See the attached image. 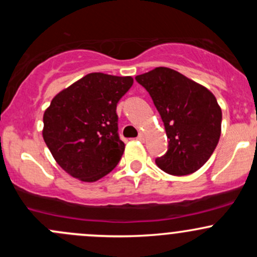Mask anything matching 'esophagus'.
<instances>
[{"mask_svg":"<svg viewBox=\"0 0 257 257\" xmlns=\"http://www.w3.org/2000/svg\"><path fill=\"white\" fill-rule=\"evenodd\" d=\"M138 141H144V134L143 133H139Z\"/></svg>","mask_w":257,"mask_h":257,"instance_id":"esophagus-1","label":"esophagus"}]
</instances>
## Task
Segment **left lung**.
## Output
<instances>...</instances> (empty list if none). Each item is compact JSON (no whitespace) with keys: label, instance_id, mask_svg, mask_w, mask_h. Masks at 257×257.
Returning a JSON list of instances; mask_svg holds the SVG:
<instances>
[{"label":"left lung","instance_id":"8db88e82","mask_svg":"<svg viewBox=\"0 0 257 257\" xmlns=\"http://www.w3.org/2000/svg\"><path fill=\"white\" fill-rule=\"evenodd\" d=\"M152 97L169 138L155 163L170 175H189L209 160L221 134V108L204 85L172 68L158 67L136 77Z\"/></svg>","mask_w":257,"mask_h":257}]
</instances>
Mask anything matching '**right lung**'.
<instances>
[{
  "mask_svg": "<svg viewBox=\"0 0 257 257\" xmlns=\"http://www.w3.org/2000/svg\"><path fill=\"white\" fill-rule=\"evenodd\" d=\"M132 77L89 73L52 99L43 114V139L59 167L85 183L99 180L120 160L116 103Z\"/></svg>",
  "mask_w": 257,
  "mask_h": 257,
  "instance_id": "obj_1",
  "label": "right lung"
}]
</instances>
